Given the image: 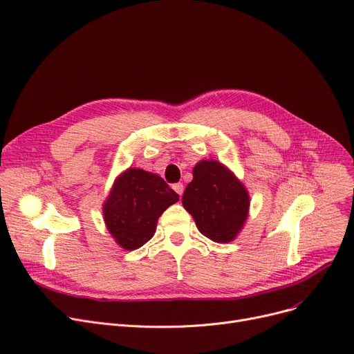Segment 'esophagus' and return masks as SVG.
Here are the masks:
<instances>
[{
	"label": "esophagus",
	"mask_w": 354,
	"mask_h": 354,
	"mask_svg": "<svg viewBox=\"0 0 354 354\" xmlns=\"http://www.w3.org/2000/svg\"><path fill=\"white\" fill-rule=\"evenodd\" d=\"M172 188H174V191H175L176 194H179V195H182V194H183V183H180V182L174 183Z\"/></svg>",
	"instance_id": "esophagus-1"
}]
</instances>
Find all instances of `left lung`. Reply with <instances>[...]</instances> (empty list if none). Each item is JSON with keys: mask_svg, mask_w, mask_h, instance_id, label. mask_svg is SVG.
I'll return each mask as SVG.
<instances>
[{"mask_svg": "<svg viewBox=\"0 0 354 354\" xmlns=\"http://www.w3.org/2000/svg\"><path fill=\"white\" fill-rule=\"evenodd\" d=\"M182 204L199 232L215 243H230L248 220L250 196L234 174L217 160L198 162Z\"/></svg>", "mask_w": 354, "mask_h": 354, "instance_id": "1", "label": "left lung"}]
</instances>
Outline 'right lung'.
<instances>
[{"mask_svg": "<svg viewBox=\"0 0 354 354\" xmlns=\"http://www.w3.org/2000/svg\"><path fill=\"white\" fill-rule=\"evenodd\" d=\"M178 201L179 195L159 175L129 167L104 203V221L117 244L136 250L155 234L162 212Z\"/></svg>", "mask_w": 354, "mask_h": 354, "instance_id": "obj_1", "label": "right lung"}]
</instances>
